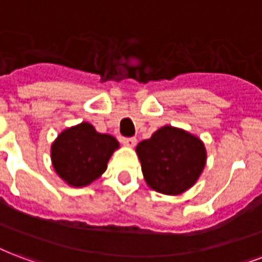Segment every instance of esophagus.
<instances>
[{
    "instance_id": "esophagus-1",
    "label": "esophagus",
    "mask_w": 262,
    "mask_h": 262,
    "mask_svg": "<svg viewBox=\"0 0 262 262\" xmlns=\"http://www.w3.org/2000/svg\"><path fill=\"white\" fill-rule=\"evenodd\" d=\"M121 142H123L125 146L134 147L137 145V138H134V137H131V138H123L121 139Z\"/></svg>"
}]
</instances>
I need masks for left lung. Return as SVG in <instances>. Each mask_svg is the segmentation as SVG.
Here are the masks:
<instances>
[{
    "mask_svg": "<svg viewBox=\"0 0 262 262\" xmlns=\"http://www.w3.org/2000/svg\"><path fill=\"white\" fill-rule=\"evenodd\" d=\"M145 182L159 193L177 196L190 189L207 161L202 139L178 127L164 125L149 139L138 143Z\"/></svg>",
    "mask_w": 262,
    "mask_h": 262,
    "instance_id": "1",
    "label": "left lung"
}]
</instances>
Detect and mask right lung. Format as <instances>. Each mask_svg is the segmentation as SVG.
Instances as JSON below:
<instances>
[{"mask_svg":"<svg viewBox=\"0 0 262 262\" xmlns=\"http://www.w3.org/2000/svg\"><path fill=\"white\" fill-rule=\"evenodd\" d=\"M120 147L109 134L98 133L82 123L63 129L51 145V161L59 178L73 188L91 185L107 168V161Z\"/></svg>","mask_w":262,"mask_h":262,"instance_id":"1","label":"right lung"}]
</instances>
